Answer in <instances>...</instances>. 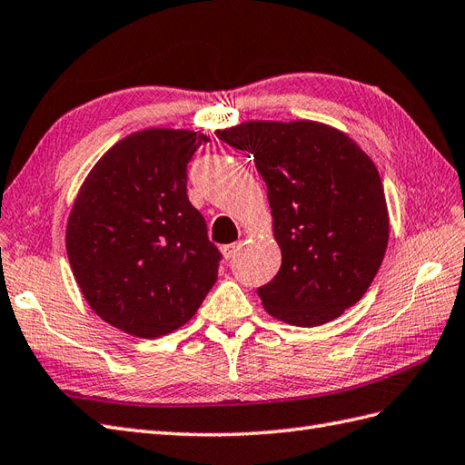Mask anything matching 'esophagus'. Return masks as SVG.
<instances>
[{
    "mask_svg": "<svg viewBox=\"0 0 465 465\" xmlns=\"http://www.w3.org/2000/svg\"><path fill=\"white\" fill-rule=\"evenodd\" d=\"M240 247H242V243H230V245H223V247H222V255H223L225 259H232L237 252H240Z\"/></svg>",
    "mask_w": 465,
    "mask_h": 465,
    "instance_id": "obj_1",
    "label": "esophagus"
}]
</instances>
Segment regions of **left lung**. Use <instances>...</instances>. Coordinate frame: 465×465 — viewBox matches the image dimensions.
<instances>
[{
	"mask_svg": "<svg viewBox=\"0 0 465 465\" xmlns=\"http://www.w3.org/2000/svg\"><path fill=\"white\" fill-rule=\"evenodd\" d=\"M216 134L253 154L267 184L282 263L257 289L265 311L312 328L360 302L389 243L385 190L367 153L343 131L311 119H255Z\"/></svg>",
	"mask_w": 465,
	"mask_h": 465,
	"instance_id": "left-lung-1",
	"label": "left lung"
}]
</instances>
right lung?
Wrapping results in <instances>:
<instances>
[{"instance_id":"add662e5","label":"right lung","mask_w":465,"mask_h":465,"mask_svg":"<svg viewBox=\"0 0 465 465\" xmlns=\"http://www.w3.org/2000/svg\"><path fill=\"white\" fill-rule=\"evenodd\" d=\"M204 134L153 127L102 154L66 223V253L86 302L135 338L184 326L218 279L220 252L186 196Z\"/></svg>"}]
</instances>
